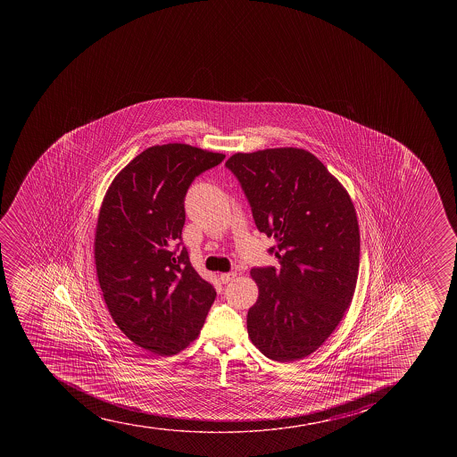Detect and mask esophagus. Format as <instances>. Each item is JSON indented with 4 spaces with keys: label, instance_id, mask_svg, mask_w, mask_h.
Listing matches in <instances>:
<instances>
[{
    "label": "esophagus",
    "instance_id": "1",
    "mask_svg": "<svg viewBox=\"0 0 457 457\" xmlns=\"http://www.w3.org/2000/svg\"><path fill=\"white\" fill-rule=\"evenodd\" d=\"M237 277V272H223V274H220V281L223 283V285H228L229 281L234 280Z\"/></svg>",
    "mask_w": 457,
    "mask_h": 457
}]
</instances>
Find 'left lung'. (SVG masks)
Masks as SVG:
<instances>
[{
  "label": "left lung",
  "mask_w": 457,
  "mask_h": 457,
  "mask_svg": "<svg viewBox=\"0 0 457 457\" xmlns=\"http://www.w3.org/2000/svg\"><path fill=\"white\" fill-rule=\"evenodd\" d=\"M237 177L259 231L274 237L280 267L252 268L258 301L247 312L252 343L272 361L316 352L352 303L361 237L352 199L307 150L237 154Z\"/></svg>",
  "instance_id": "obj_1"
}]
</instances>
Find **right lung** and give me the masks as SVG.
Returning <instances> with one entry per match:
<instances>
[{
	"mask_svg": "<svg viewBox=\"0 0 457 457\" xmlns=\"http://www.w3.org/2000/svg\"><path fill=\"white\" fill-rule=\"evenodd\" d=\"M225 154L187 145H154L119 172L105 194L96 263L119 329L140 347L171 356L198 337L216 298L181 241L192 181Z\"/></svg>",
	"mask_w": 457,
	"mask_h": 457,
	"instance_id": "obj_1",
	"label": "right lung"
}]
</instances>
